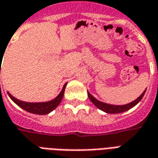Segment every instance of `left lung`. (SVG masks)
<instances>
[{"instance_id": "1", "label": "left lung", "mask_w": 158, "mask_h": 158, "mask_svg": "<svg viewBox=\"0 0 158 158\" xmlns=\"http://www.w3.org/2000/svg\"><path fill=\"white\" fill-rule=\"evenodd\" d=\"M146 90V89H145V91H144L137 99L135 100L134 102L129 103V104H126V105H122V106H116V105H111V104H107V103L102 102H100L98 100H96V98L89 92H88V96H89V100L91 101V102H92L96 107H98L100 110H102L103 112H105V113H120L128 111V110H129L130 108L134 107L136 104H138V103L140 102V100L142 99V97L144 96V95H145Z\"/></svg>"}]
</instances>
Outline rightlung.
<instances>
[{"mask_svg":"<svg viewBox=\"0 0 158 158\" xmlns=\"http://www.w3.org/2000/svg\"><path fill=\"white\" fill-rule=\"evenodd\" d=\"M66 85H67V83L63 86L62 91L60 92V94L56 97L55 99L52 100L50 102H22V101H19V100L16 99L15 97L12 96L9 92H7V94H8L9 97L18 106H20L23 110H25V111L29 112V113H34V114L45 115V114L51 113L52 111H53L60 104L62 97H63V94H64Z\"/></svg>","mask_w":158,"mask_h":158,"instance_id":"1","label":"right lung"}]
</instances>
